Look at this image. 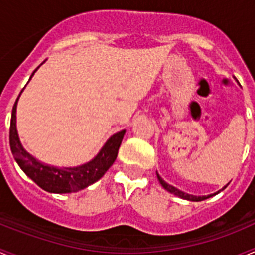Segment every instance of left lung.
I'll return each mask as SVG.
<instances>
[{"label":"left lung","instance_id":"obj_1","mask_svg":"<svg viewBox=\"0 0 255 255\" xmlns=\"http://www.w3.org/2000/svg\"><path fill=\"white\" fill-rule=\"evenodd\" d=\"M157 177H158V181L161 182V185L163 186V188L166 189V190H167V191H170V193H172V194L177 195V197L182 198V199L191 200V202H200V200H204V199H207V198H211V197H213V195H216V194H217V193H218V191H217V193H215V194L207 195V197H195V195L186 194V193H184V191L179 190V189H176V188H175V186L170 185V184H167V182H166V181H163V180H162V177L159 176L158 173H157ZM227 185H229V184H227ZM227 185H226V186H227ZM226 186H225V188H226ZM225 188H222V190H224ZM220 191H221V190H220Z\"/></svg>","mask_w":255,"mask_h":255}]
</instances>
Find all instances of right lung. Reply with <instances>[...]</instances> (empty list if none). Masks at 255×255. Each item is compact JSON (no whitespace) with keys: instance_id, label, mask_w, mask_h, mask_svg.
Returning <instances> with one entry per match:
<instances>
[{"instance_id":"right-lung-1","label":"right lung","mask_w":255,"mask_h":255,"mask_svg":"<svg viewBox=\"0 0 255 255\" xmlns=\"http://www.w3.org/2000/svg\"><path fill=\"white\" fill-rule=\"evenodd\" d=\"M39 67V66H38ZM34 70V73L38 70ZM31 74V76L34 75ZM30 76V78H31ZM19 100V97H17ZM17 100L12 107L10 123V147L17 164L24 172L37 184L39 188L49 193H74L87 186L92 185L107 172V170L114 164L119 153V148L123 141L125 130L116 132L108 139L103 145L101 152L91 162L79 166V167L56 168L52 166L40 163L39 161L29 154L20 144L16 131V105Z\"/></svg>"}]
</instances>
